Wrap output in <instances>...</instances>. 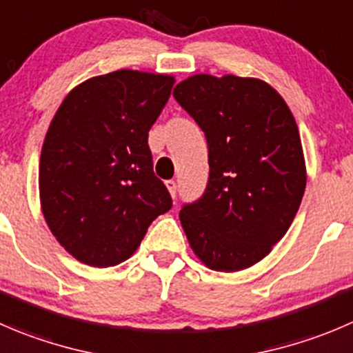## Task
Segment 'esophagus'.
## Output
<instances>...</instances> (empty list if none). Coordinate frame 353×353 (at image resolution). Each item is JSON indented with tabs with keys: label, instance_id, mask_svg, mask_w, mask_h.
<instances>
[{
	"label": "esophagus",
	"instance_id": "esophagus-1",
	"mask_svg": "<svg viewBox=\"0 0 353 353\" xmlns=\"http://www.w3.org/2000/svg\"><path fill=\"white\" fill-rule=\"evenodd\" d=\"M165 186H167V190H169V193H170V196L172 198H176V194H177V183L176 181H167L165 183Z\"/></svg>",
	"mask_w": 353,
	"mask_h": 353
}]
</instances>
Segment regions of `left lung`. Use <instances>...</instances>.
I'll use <instances>...</instances> for the list:
<instances>
[{
  "label": "left lung",
  "instance_id": "left-lung-1",
  "mask_svg": "<svg viewBox=\"0 0 353 353\" xmlns=\"http://www.w3.org/2000/svg\"><path fill=\"white\" fill-rule=\"evenodd\" d=\"M174 98L208 143L207 190L179 219L208 269L236 272L272 252L292 225L307 184L299 125L281 94L262 79L194 74Z\"/></svg>",
  "mask_w": 353,
  "mask_h": 353
}]
</instances>
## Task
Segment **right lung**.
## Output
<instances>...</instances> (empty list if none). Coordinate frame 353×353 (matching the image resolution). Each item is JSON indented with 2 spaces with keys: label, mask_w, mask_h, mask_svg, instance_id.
Segmentation results:
<instances>
[{
  "label": "right lung",
  "mask_w": 353,
  "mask_h": 353,
  "mask_svg": "<svg viewBox=\"0 0 353 353\" xmlns=\"http://www.w3.org/2000/svg\"><path fill=\"white\" fill-rule=\"evenodd\" d=\"M174 82L131 68L97 75L75 85L51 119L39 159L41 212L79 262H124L172 207L153 172L148 131Z\"/></svg>",
  "instance_id": "obj_1"
}]
</instances>
